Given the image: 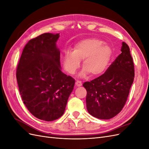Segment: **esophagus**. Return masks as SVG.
<instances>
[{"instance_id": "34e87169", "label": "esophagus", "mask_w": 149, "mask_h": 149, "mask_svg": "<svg viewBox=\"0 0 149 149\" xmlns=\"http://www.w3.org/2000/svg\"><path fill=\"white\" fill-rule=\"evenodd\" d=\"M76 86L77 87H78V86H81L82 85V83H81V81H77L76 82Z\"/></svg>"}]
</instances>
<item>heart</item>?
I'll list each match as a JSON object with an SVG mask.
<instances>
[{
    "label": "heart",
    "mask_w": 149,
    "mask_h": 149,
    "mask_svg": "<svg viewBox=\"0 0 149 149\" xmlns=\"http://www.w3.org/2000/svg\"><path fill=\"white\" fill-rule=\"evenodd\" d=\"M112 49L107 44L96 38H88L76 43L73 52H68L64 56L66 70L73 74L79 68L83 60L81 74L89 73L92 76L100 75L109 65L112 57Z\"/></svg>",
    "instance_id": "obj_1"
}]
</instances>
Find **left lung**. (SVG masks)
<instances>
[{
	"instance_id": "left-lung-1",
	"label": "left lung",
	"mask_w": 149,
	"mask_h": 149,
	"mask_svg": "<svg viewBox=\"0 0 149 149\" xmlns=\"http://www.w3.org/2000/svg\"><path fill=\"white\" fill-rule=\"evenodd\" d=\"M106 72L83 84L86 89L89 113L100 119H110L123 109L134 78V64L127 44Z\"/></svg>"
}]
</instances>
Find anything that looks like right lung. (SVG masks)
<instances>
[{
    "label": "right lung",
    "mask_w": 149,
    "mask_h": 149,
    "mask_svg": "<svg viewBox=\"0 0 149 149\" xmlns=\"http://www.w3.org/2000/svg\"><path fill=\"white\" fill-rule=\"evenodd\" d=\"M59 33L29 40L18 63L16 78L22 101L35 118L53 121L64 114L75 80L61 71Z\"/></svg>",
    "instance_id": "obj_1"
}]
</instances>
